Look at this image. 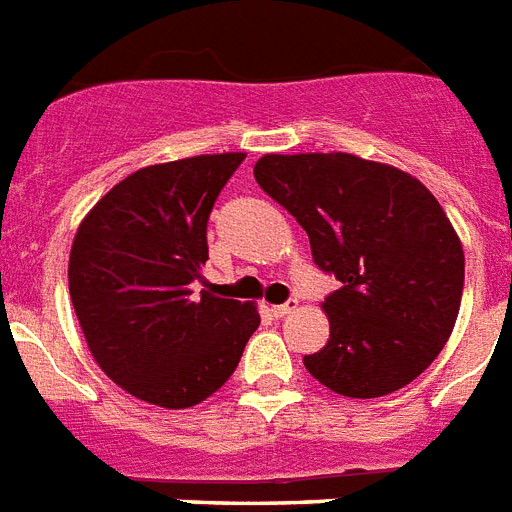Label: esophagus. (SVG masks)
<instances>
[{"label": "esophagus", "mask_w": 512, "mask_h": 512, "mask_svg": "<svg viewBox=\"0 0 512 512\" xmlns=\"http://www.w3.org/2000/svg\"><path fill=\"white\" fill-rule=\"evenodd\" d=\"M297 307V299H289V302H284V305H273L270 307V313L276 315V318H284V315H289Z\"/></svg>", "instance_id": "34e87169"}]
</instances>
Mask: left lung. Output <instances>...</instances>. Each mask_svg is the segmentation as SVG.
Masks as SVG:
<instances>
[{"label":"left lung","instance_id":"obj_1","mask_svg":"<svg viewBox=\"0 0 512 512\" xmlns=\"http://www.w3.org/2000/svg\"><path fill=\"white\" fill-rule=\"evenodd\" d=\"M255 178L342 284L323 302L326 347L302 360L310 376L357 400L421 376L450 339L465 278L463 244L434 194L405 170L344 152L265 155Z\"/></svg>","mask_w":512,"mask_h":512}]
</instances>
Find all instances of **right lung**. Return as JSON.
I'll list each match as a JSON object with an SVG mask.
<instances>
[{
  "label": "right lung",
  "instance_id": "add662e5",
  "mask_svg": "<svg viewBox=\"0 0 512 512\" xmlns=\"http://www.w3.org/2000/svg\"><path fill=\"white\" fill-rule=\"evenodd\" d=\"M244 152L149 165L81 220L68 263L73 310L107 376L181 410L226 384L260 326L252 302L194 294L205 281L207 220Z\"/></svg>",
  "mask_w": 512,
  "mask_h": 512
}]
</instances>
